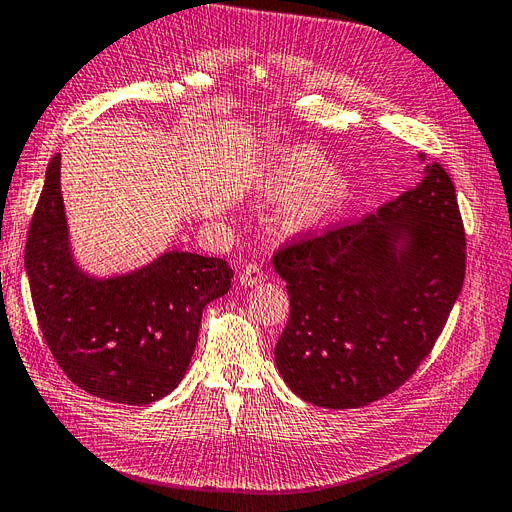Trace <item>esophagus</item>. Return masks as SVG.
<instances>
[{
  "instance_id": "obj_1",
  "label": "esophagus",
  "mask_w": 512,
  "mask_h": 512,
  "mask_svg": "<svg viewBox=\"0 0 512 512\" xmlns=\"http://www.w3.org/2000/svg\"><path fill=\"white\" fill-rule=\"evenodd\" d=\"M239 280L245 288H254L258 286L262 280H265V271L258 265V262H247V265L241 269Z\"/></svg>"
}]
</instances>
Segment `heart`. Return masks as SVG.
<instances>
[{
    "mask_svg": "<svg viewBox=\"0 0 512 512\" xmlns=\"http://www.w3.org/2000/svg\"><path fill=\"white\" fill-rule=\"evenodd\" d=\"M271 185L282 198H299L286 218L290 228H307L327 220L348 196L346 183L339 177H324V164L312 156L282 160L273 170Z\"/></svg>",
    "mask_w": 512,
    "mask_h": 512,
    "instance_id": "b5f03b06",
    "label": "heart"
}]
</instances>
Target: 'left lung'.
<instances>
[{
  "instance_id": "1",
  "label": "left lung",
  "mask_w": 512,
  "mask_h": 512,
  "mask_svg": "<svg viewBox=\"0 0 512 512\" xmlns=\"http://www.w3.org/2000/svg\"><path fill=\"white\" fill-rule=\"evenodd\" d=\"M273 267L290 297L275 346L290 391L320 408L367 406L425 361L461 292L466 232L455 185L433 162L376 213L286 241Z\"/></svg>"
}]
</instances>
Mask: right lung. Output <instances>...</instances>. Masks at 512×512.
I'll return each mask as SVG.
<instances>
[{"label":"right lung","mask_w":512,"mask_h":512,"mask_svg":"<svg viewBox=\"0 0 512 512\" xmlns=\"http://www.w3.org/2000/svg\"><path fill=\"white\" fill-rule=\"evenodd\" d=\"M59 164L55 153L25 243L42 337L79 389L117 404H151L183 380L203 307L228 292L232 269L222 258L166 252L126 275H85L70 254Z\"/></svg>","instance_id":"1"}]
</instances>
